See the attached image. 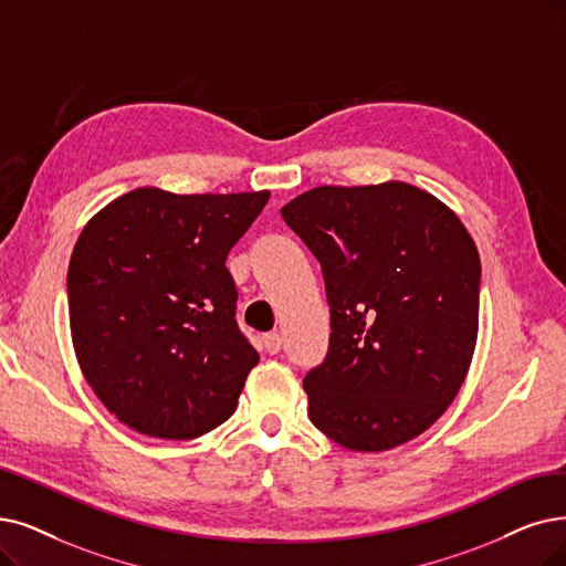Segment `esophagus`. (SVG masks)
<instances>
[{"label": "esophagus", "instance_id": "esophagus-1", "mask_svg": "<svg viewBox=\"0 0 566 566\" xmlns=\"http://www.w3.org/2000/svg\"><path fill=\"white\" fill-rule=\"evenodd\" d=\"M262 346L269 355H276L283 348V336L279 332H269V334L262 336Z\"/></svg>", "mask_w": 566, "mask_h": 566}]
</instances>
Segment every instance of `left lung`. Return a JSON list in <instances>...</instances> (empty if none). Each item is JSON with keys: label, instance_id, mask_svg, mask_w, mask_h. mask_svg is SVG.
Wrapping results in <instances>:
<instances>
[{"label": "left lung", "instance_id": "1", "mask_svg": "<svg viewBox=\"0 0 566 566\" xmlns=\"http://www.w3.org/2000/svg\"><path fill=\"white\" fill-rule=\"evenodd\" d=\"M321 262L329 346L304 376L308 418L378 453L455 399L479 332L481 260L460 218L409 184L313 188L281 209Z\"/></svg>", "mask_w": 566, "mask_h": 566}]
</instances>
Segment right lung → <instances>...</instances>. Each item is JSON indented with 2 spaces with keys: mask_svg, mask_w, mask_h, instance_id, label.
Masks as SVG:
<instances>
[{
  "mask_svg": "<svg viewBox=\"0 0 566 566\" xmlns=\"http://www.w3.org/2000/svg\"><path fill=\"white\" fill-rule=\"evenodd\" d=\"M269 192L132 190L85 224L66 274L78 365L106 409L155 439L228 420L260 361L224 266Z\"/></svg>",
  "mask_w": 566,
  "mask_h": 566,
  "instance_id": "1",
  "label": "right lung"
}]
</instances>
